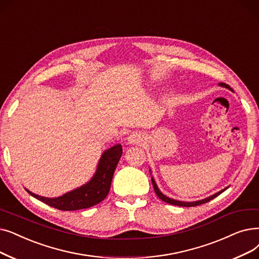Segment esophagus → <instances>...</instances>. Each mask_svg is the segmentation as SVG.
Wrapping results in <instances>:
<instances>
[{
	"instance_id": "1",
	"label": "esophagus",
	"mask_w": 259,
	"mask_h": 259,
	"mask_svg": "<svg viewBox=\"0 0 259 259\" xmlns=\"http://www.w3.org/2000/svg\"><path fill=\"white\" fill-rule=\"evenodd\" d=\"M129 142L131 143V144H137V143H140V142H142L143 141V139H142V137L140 136V134H138V133H133V134H131V136L129 137Z\"/></svg>"
}]
</instances>
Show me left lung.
I'll list each match as a JSON object with an SVG mask.
<instances>
[{
	"mask_svg": "<svg viewBox=\"0 0 259 259\" xmlns=\"http://www.w3.org/2000/svg\"><path fill=\"white\" fill-rule=\"evenodd\" d=\"M220 85H222V87H226V88H228V89H230V90H232L228 84H226V83H223V82H220L219 83ZM151 180H152V185H153V189H154V192H155V194H156V196L159 197L162 201H164V202H166V203H169V204H172V205H179V206H184V207H190V206H197V205H201V204H203V203H206V202H208V201H210V200H212L213 198H216L217 196H219L223 190H221V192H219V193H217V194H215V195H212V196H210V197H208V198H206V199H204V200H200V201H196V202H181V201H177V200H174V199H170V198H168V197H166V196H164L160 190H159V188H157V186H156V184H155V182H154V180H153V178H151Z\"/></svg>",
	"mask_w": 259,
	"mask_h": 259,
	"instance_id": "8db88e82",
	"label": "left lung"
}]
</instances>
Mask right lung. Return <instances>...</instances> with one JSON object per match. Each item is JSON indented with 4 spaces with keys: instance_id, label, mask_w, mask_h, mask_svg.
Masks as SVG:
<instances>
[{
    "instance_id": "add662e5",
    "label": "right lung",
    "mask_w": 259,
    "mask_h": 259,
    "mask_svg": "<svg viewBox=\"0 0 259 259\" xmlns=\"http://www.w3.org/2000/svg\"><path fill=\"white\" fill-rule=\"evenodd\" d=\"M121 154L122 148L119 144L106 150L102 155L96 174L91 181L61 197L44 198L26 190L32 197L60 210H77L94 206L102 202L109 194L112 178Z\"/></svg>"
}]
</instances>
